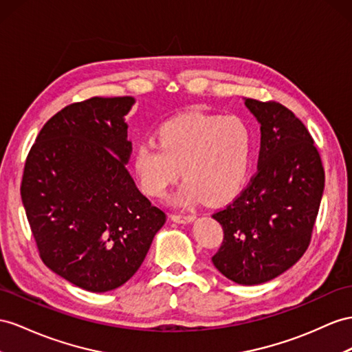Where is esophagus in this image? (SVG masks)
Here are the masks:
<instances>
[{
    "instance_id": "esophagus-1",
    "label": "esophagus",
    "mask_w": 352,
    "mask_h": 352,
    "mask_svg": "<svg viewBox=\"0 0 352 352\" xmlns=\"http://www.w3.org/2000/svg\"><path fill=\"white\" fill-rule=\"evenodd\" d=\"M170 219L177 223H192L195 220L193 214H173Z\"/></svg>"
}]
</instances>
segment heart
<instances>
[{"mask_svg":"<svg viewBox=\"0 0 352 352\" xmlns=\"http://www.w3.org/2000/svg\"><path fill=\"white\" fill-rule=\"evenodd\" d=\"M159 142L144 141L135 150L133 170L142 190L162 196L179 177L174 202L190 206L221 204L245 184L254 155V133L236 116L190 111L159 128Z\"/></svg>","mask_w":352,"mask_h":352,"instance_id":"b5f03b06","label":"heart"}]
</instances>
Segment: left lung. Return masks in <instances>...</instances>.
I'll return each instance as SVG.
<instances>
[{
	"label": "left lung",
	"instance_id": "8db88e82",
	"mask_svg": "<svg viewBox=\"0 0 352 352\" xmlns=\"http://www.w3.org/2000/svg\"><path fill=\"white\" fill-rule=\"evenodd\" d=\"M262 131L258 168L215 211L224 238L212 263L230 281L256 285L281 275L308 250L324 192V168L306 126L276 101L245 99Z\"/></svg>",
	"mask_w": 352,
	"mask_h": 352
}]
</instances>
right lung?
<instances>
[{"instance_id":"obj_1","label":"right lung","mask_w":352,"mask_h":352,"mask_svg":"<svg viewBox=\"0 0 352 352\" xmlns=\"http://www.w3.org/2000/svg\"><path fill=\"white\" fill-rule=\"evenodd\" d=\"M132 96H94L46 122L25 162L21 196L38 254L53 272L104 293L133 276L165 212L135 186Z\"/></svg>"}]
</instances>
